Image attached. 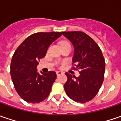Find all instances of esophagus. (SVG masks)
Masks as SVG:
<instances>
[{
	"label": "esophagus",
	"mask_w": 121,
	"mask_h": 121,
	"mask_svg": "<svg viewBox=\"0 0 121 121\" xmlns=\"http://www.w3.org/2000/svg\"><path fill=\"white\" fill-rule=\"evenodd\" d=\"M63 73L61 72V71H56V75L58 77V76H60V75H62Z\"/></svg>",
	"instance_id": "1"
}]
</instances>
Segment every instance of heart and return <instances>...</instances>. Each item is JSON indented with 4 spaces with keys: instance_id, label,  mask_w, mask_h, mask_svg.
<instances>
[{
    "instance_id": "heart-1",
    "label": "heart",
    "mask_w": 121,
    "mask_h": 121,
    "mask_svg": "<svg viewBox=\"0 0 121 121\" xmlns=\"http://www.w3.org/2000/svg\"><path fill=\"white\" fill-rule=\"evenodd\" d=\"M62 45H71V44H69L68 42H66V41H65V42H62Z\"/></svg>"
}]
</instances>
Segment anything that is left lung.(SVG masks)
<instances>
[{"instance_id":"obj_1","label":"left lung","mask_w":121,"mask_h":121,"mask_svg":"<svg viewBox=\"0 0 121 121\" xmlns=\"http://www.w3.org/2000/svg\"><path fill=\"white\" fill-rule=\"evenodd\" d=\"M73 45V69H79L76 77L66 73L67 81L64 85L66 94L73 100L86 103L91 100L102 86L105 72V61L98 45L82 31H63Z\"/></svg>"}]
</instances>
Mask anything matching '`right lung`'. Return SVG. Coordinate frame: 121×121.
I'll list each match as a JSON object with an SVG mask.
<instances>
[{"mask_svg":"<svg viewBox=\"0 0 121 121\" xmlns=\"http://www.w3.org/2000/svg\"><path fill=\"white\" fill-rule=\"evenodd\" d=\"M61 32H38L27 37L16 49L11 63V76L17 92L23 100L40 103L50 94L56 78L54 71L39 73L38 61Z\"/></svg>","mask_w":121,"mask_h":121,"instance_id":"1","label":"right lung"}]
</instances>
